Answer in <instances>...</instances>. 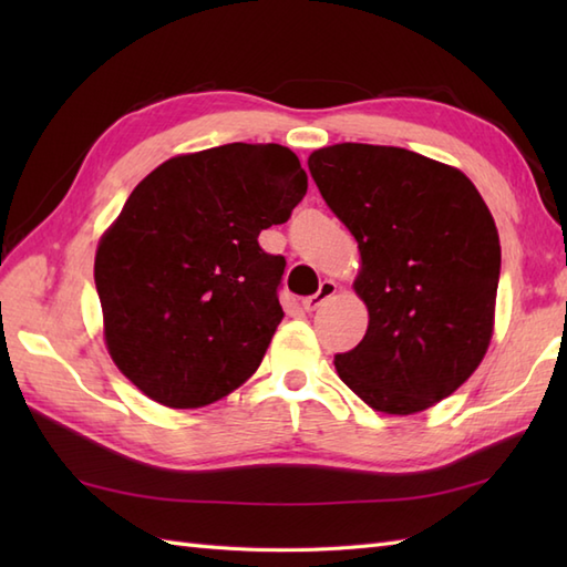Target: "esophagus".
<instances>
[{
    "label": "esophagus",
    "mask_w": 567,
    "mask_h": 567,
    "mask_svg": "<svg viewBox=\"0 0 567 567\" xmlns=\"http://www.w3.org/2000/svg\"><path fill=\"white\" fill-rule=\"evenodd\" d=\"M336 290H339V285H336L333 280H323V282L319 285V292L307 297L305 302H302L305 311H317L323 302H327V299H331V297L336 295Z\"/></svg>",
    "instance_id": "1"
}]
</instances>
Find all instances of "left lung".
<instances>
[{
  "instance_id": "left-lung-1",
  "label": "left lung",
  "mask_w": 567,
  "mask_h": 567,
  "mask_svg": "<svg viewBox=\"0 0 567 567\" xmlns=\"http://www.w3.org/2000/svg\"><path fill=\"white\" fill-rule=\"evenodd\" d=\"M307 163L358 240L353 287L370 317L363 341L336 355L339 378L375 412H424L487 353L502 265L495 219L461 171L414 151L336 143Z\"/></svg>"
}]
</instances>
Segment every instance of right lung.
I'll return each mask as SVG.
<instances>
[{
  "mask_svg": "<svg viewBox=\"0 0 567 567\" xmlns=\"http://www.w3.org/2000/svg\"><path fill=\"white\" fill-rule=\"evenodd\" d=\"M307 195L299 158L277 143L177 155L143 177L94 258L104 341L116 368L171 409L240 388L285 311V258L258 244Z\"/></svg>",
  "mask_w": 567,
  "mask_h": 567,
  "instance_id": "1",
  "label": "right lung"
}]
</instances>
